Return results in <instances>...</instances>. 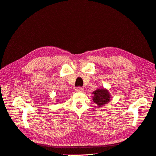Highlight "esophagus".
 Instances as JSON below:
<instances>
[{"instance_id":"1","label":"esophagus","mask_w":156,"mask_h":156,"mask_svg":"<svg viewBox=\"0 0 156 156\" xmlns=\"http://www.w3.org/2000/svg\"><path fill=\"white\" fill-rule=\"evenodd\" d=\"M76 92H83V90H84V89L82 88V87H77L76 89Z\"/></svg>"}]
</instances>
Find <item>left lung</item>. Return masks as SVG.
I'll use <instances>...</instances> for the list:
<instances>
[{"label": "left lung", "mask_w": 156, "mask_h": 156, "mask_svg": "<svg viewBox=\"0 0 156 156\" xmlns=\"http://www.w3.org/2000/svg\"><path fill=\"white\" fill-rule=\"evenodd\" d=\"M93 101L97 105L98 108H101L109 103L112 100L110 93L108 89L102 87L94 90L93 93Z\"/></svg>", "instance_id": "left-lung-1"}]
</instances>
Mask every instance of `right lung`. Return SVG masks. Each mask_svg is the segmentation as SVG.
Wrapping results in <instances>:
<instances>
[{
    "label": "right lung",
    "instance_id": "1",
    "mask_svg": "<svg viewBox=\"0 0 156 156\" xmlns=\"http://www.w3.org/2000/svg\"><path fill=\"white\" fill-rule=\"evenodd\" d=\"M60 101V100H59V99H57V102H58V101Z\"/></svg>",
    "mask_w": 156,
    "mask_h": 156
}]
</instances>
